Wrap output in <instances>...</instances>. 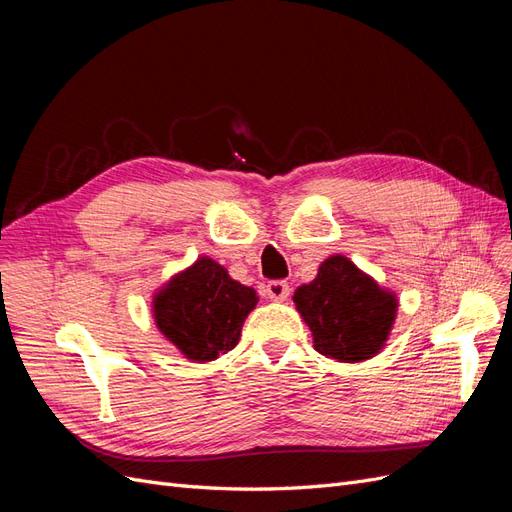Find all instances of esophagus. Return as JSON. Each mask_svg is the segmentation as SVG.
<instances>
[{"instance_id":"34e87169","label":"esophagus","mask_w":512,"mask_h":512,"mask_svg":"<svg viewBox=\"0 0 512 512\" xmlns=\"http://www.w3.org/2000/svg\"><path fill=\"white\" fill-rule=\"evenodd\" d=\"M288 294H290V286L284 280H275L267 284V297L271 301H286Z\"/></svg>"}]
</instances>
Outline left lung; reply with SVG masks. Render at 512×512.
<instances>
[{
	"label": "left lung",
	"mask_w": 512,
	"mask_h": 512,
	"mask_svg": "<svg viewBox=\"0 0 512 512\" xmlns=\"http://www.w3.org/2000/svg\"><path fill=\"white\" fill-rule=\"evenodd\" d=\"M292 301L312 331L314 348L337 363H361L380 354L399 307L393 290L344 254L324 260L314 280L294 290Z\"/></svg>",
	"instance_id": "1"
}]
</instances>
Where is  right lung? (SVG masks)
Listing matches in <instances>:
<instances>
[{"mask_svg": "<svg viewBox=\"0 0 512 512\" xmlns=\"http://www.w3.org/2000/svg\"><path fill=\"white\" fill-rule=\"evenodd\" d=\"M258 303L254 288L232 280L209 256L175 273L151 299L158 331L192 363H209L239 344L241 327Z\"/></svg>", "mask_w": 512, "mask_h": 512, "instance_id": "right-lung-1", "label": "right lung"}]
</instances>
